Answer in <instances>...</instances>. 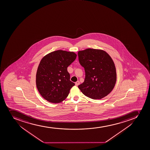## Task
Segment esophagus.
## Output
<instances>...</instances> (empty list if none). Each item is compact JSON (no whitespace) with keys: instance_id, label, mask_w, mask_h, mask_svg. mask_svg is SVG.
Listing matches in <instances>:
<instances>
[{"instance_id":"esophagus-1","label":"esophagus","mask_w":150,"mask_h":150,"mask_svg":"<svg viewBox=\"0 0 150 150\" xmlns=\"http://www.w3.org/2000/svg\"><path fill=\"white\" fill-rule=\"evenodd\" d=\"M79 84H80V82H79V81H77V82L75 83V85H76V86H78Z\"/></svg>"}]
</instances>
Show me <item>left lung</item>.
<instances>
[{
  "label": "left lung",
  "instance_id": "left-lung-1",
  "mask_svg": "<svg viewBox=\"0 0 150 150\" xmlns=\"http://www.w3.org/2000/svg\"><path fill=\"white\" fill-rule=\"evenodd\" d=\"M78 55L86 73L85 81L78 88L85 96L93 99L107 96L116 82L115 66L112 58L105 51L92 48L79 51Z\"/></svg>",
  "mask_w": 150,
  "mask_h": 150
}]
</instances>
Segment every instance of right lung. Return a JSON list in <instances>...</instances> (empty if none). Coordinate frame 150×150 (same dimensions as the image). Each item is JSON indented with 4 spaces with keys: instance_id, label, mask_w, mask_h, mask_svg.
I'll return each mask as SVG.
<instances>
[{
    "instance_id": "right-lung-1",
    "label": "right lung",
    "mask_w": 150,
    "mask_h": 150,
    "mask_svg": "<svg viewBox=\"0 0 150 150\" xmlns=\"http://www.w3.org/2000/svg\"><path fill=\"white\" fill-rule=\"evenodd\" d=\"M76 57L74 52L59 50L48 54L41 59L36 74V86L44 99L59 103L68 96L75 83L70 80L67 68Z\"/></svg>"
}]
</instances>
